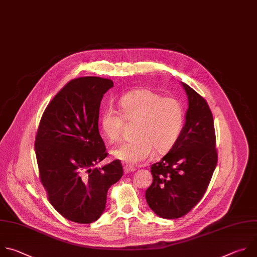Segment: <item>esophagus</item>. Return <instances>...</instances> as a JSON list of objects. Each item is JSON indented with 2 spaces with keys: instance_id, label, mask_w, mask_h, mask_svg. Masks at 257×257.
<instances>
[{
  "instance_id": "obj_1",
  "label": "esophagus",
  "mask_w": 257,
  "mask_h": 257,
  "mask_svg": "<svg viewBox=\"0 0 257 257\" xmlns=\"http://www.w3.org/2000/svg\"><path fill=\"white\" fill-rule=\"evenodd\" d=\"M134 171H136V168H135V167L130 166V165H124V167H123V172H124L125 174L131 173V172H134Z\"/></svg>"
}]
</instances>
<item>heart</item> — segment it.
I'll list each match as a JSON object with an SVG mask.
<instances>
[{
	"instance_id": "obj_1",
	"label": "heart",
	"mask_w": 257,
	"mask_h": 257,
	"mask_svg": "<svg viewBox=\"0 0 257 257\" xmlns=\"http://www.w3.org/2000/svg\"><path fill=\"white\" fill-rule=\"evenodd\" d=\"M120 113L107 108L100 116V128L109 143L120 139L123 122L136 123V141L122 144L111 151L112 156L130 165H138L152 157L154 149L165 154L176 144L184 122L180 102L162 97L150 89H139L119 100Z\"/></svg>"
}]
</instances>
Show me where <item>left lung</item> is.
<instances>
[{
	"instance_id": "1",
	"label": "left lung",
	"mask_w": 257,
	"mask_h": 257,
	"mask_svg": "<svg viewBox=\"0 0 257 257\" xmlns=\"http://www.w3.org/2000/svg\"><path fill=\"white\" fill-rule=\"evenodd\" d=\"M181 84L188 99L185 123L172 149L151 166L153 182L146 190L149 207L163 219L191 211L206 192L218 161L212 111L197 92Z\"/></svg>"
}]
</instances>
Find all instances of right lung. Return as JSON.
<instances>
[{
  "instance_id": "obj_1",
  "label": "right lung",
  "mask_w": 257,
  "mask_h": 257,
  "mask_svg": "<svg viewBox=\"0 0 257 257\" xmlns=\"http://www.w3.org/2000/svg\"><path fill=\"white\" fill-rule=\"evenodd\" d=\"M109 79L81 77L70 81L45 108L35 138L39 178L48 200L64 218L95 222L105 210L109 187L122 176L119 160L93 168L107 152L98 130Z\"/></svg>"
}]
</instances>
